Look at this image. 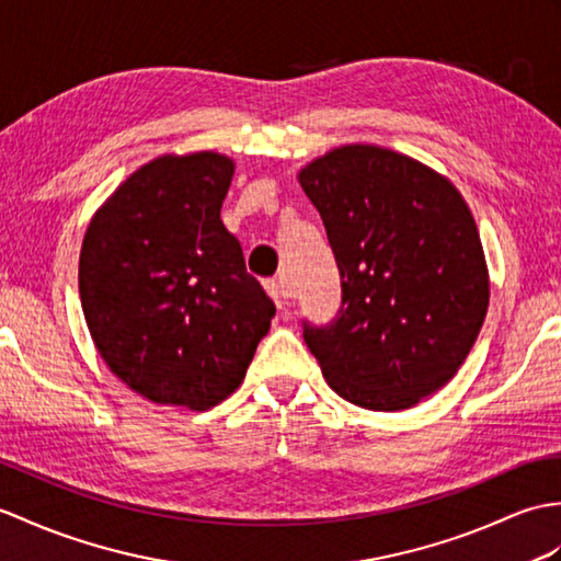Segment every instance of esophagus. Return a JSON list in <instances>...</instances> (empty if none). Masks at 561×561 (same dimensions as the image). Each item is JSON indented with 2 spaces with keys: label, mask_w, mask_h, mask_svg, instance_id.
<instances>
[{
  "label": "esophagus",
  "mask_w": 561,
  "mask_h": 561,
  "mask_svg": "<svg viewBox=\"0 0 561 561\" xmlns=\"http://www.w3.org/2000/svg\"><path fill=\"white\" fill-rule=\"evenodd\" d=\"M265 289H267V294H270L272 298H275L277 306H284L286 298H289V291H286V286H284L279 279L265 282Z\"/></svg>",
  "instance_id": "esophagus-1"
}]
</instances>
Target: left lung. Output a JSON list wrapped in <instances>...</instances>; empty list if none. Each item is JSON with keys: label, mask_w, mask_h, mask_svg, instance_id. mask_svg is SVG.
Returning <instances> with one entry per match:
<instances>
[{"label": "left lung", "mask_w": 561, "mask_h": 561, "mask_svg": "<svg viewBox=\"0 0 561 561\" xmlns=\"http://www.w3.org/2000/svg\"><path fill=\"white\" fill-rule=\"evenodd\" d=\"M298 184L342 275L336 320L304 322L310 354L356 407H415L457 375L490 304L483 243L463 195L427 164L366 142L308 162Z\"/></svg>", "instance_id": "8db88e82"}]
</instances>
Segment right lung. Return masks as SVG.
<instances>
[{"mask_svg":"<svg viewBox=\"0 0 561 561\" xmlns=\"http://www.w3.org/2000/svg\"><path fill=\"white\" fill-rule=\"evenodd\" d=\"M233 160L162 154L128 176L85 229L78 291L107 368L154 403L207 411L249 370L275 304L221 225Z\"/></svg>","mask_w":561,"mask_h":561,"instance_id":"obj_1","label":"right lung"}]
</instances>
